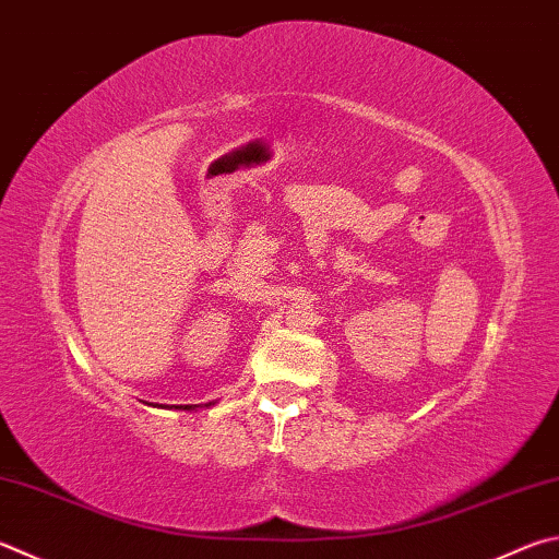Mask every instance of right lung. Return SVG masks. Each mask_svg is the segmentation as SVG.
I'll list each match as a JSON object with an SVG mask.
<instances>
[{"mask_svg": "<svg viewBox=\"0 0 559 559\" xmlns=\"http://www.w3.org/2000/svg\"><path fill=\"white\" fill-rule=\"evenodd\" d=\"M160 408H164V405H160ZM180 408H182V405H180ZM182 411H192V405H186V408H182Z\"/></svg>", "mask_w": 559, "mask_h": 559, "instance_id": "right-lung-1", "label": "right lung"}]
</instances>
